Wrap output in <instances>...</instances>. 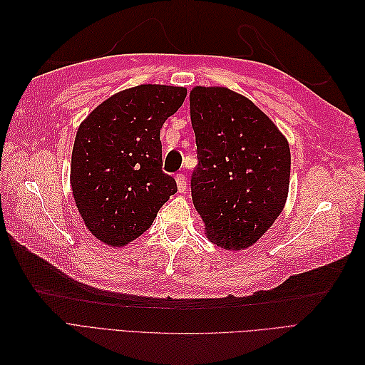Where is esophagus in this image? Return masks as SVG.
<instances>
[{"label": "esophagus", "instance_id": "obj_1", "mask_svg": "<svg viewBox=\"0 0 365 365\" xmlns=\"http://www.w3.org/2000/svg\"><path fill=\"white\" fill-rule=\"evenodd\" d=\"M175 180H176V185H178V192H180V193L185 192V189H187V178H185V175H182V173L176 175Z\"/></svg>", "mask_w": 365, "mask_h": 365}]
</instances>
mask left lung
Listing matches in <instances>:
<instances>
[{"label":"left lung","mask_w":365,"mask_h":365,"mask_svg":"<svg viewBox=\"0 0 365 365\" xmlns=\"http://www.w3.org/2000/svg\"><path fill=\"white\" fill-rule=\"evenodd\" d=\"M190 118L197 153L192 197L205 236L228 251L248 248L288 197V140L250 98L224 86H195Z\"/></svg>","instance_id":"obj_1"}]
</instances>
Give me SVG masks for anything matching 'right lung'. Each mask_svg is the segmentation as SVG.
<instances>
[{"label":"right lung","instance_id":"1","mask_svg":"<svg viewBox=\"0 0 365 365\" xmlns=\"http://www.w3.org/2000/svg\"><path fill=\"white\" fill-rule=\"evenodd\" d=\"M182 86L138 85L111 96L77 129L71 189L86 228L111 247H125L152 225L176 193L163 172L160 130L182 105Z\"/></svg>","mask_w":365,"mask_h":365}]
</instances>
